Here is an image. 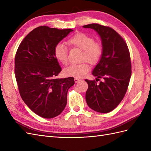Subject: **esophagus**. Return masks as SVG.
Listing matches in <instances>:
<instances>
[{"mask_svg":"<svg viewBox=\"0 0 151 151\" xmlns=\"http://www.w3.org/2000/svg\"><path fill=\"white\" fill-rule=\"evenodd\" d=\"M81 81V79H79V78H76V77H75V79H74V81H75V83H78V82H79V81Z\"/></svg>","mask_w":151,"mask_h":151,"instance_id":"esophagus-1","label":"esophagus"}]
</instances>
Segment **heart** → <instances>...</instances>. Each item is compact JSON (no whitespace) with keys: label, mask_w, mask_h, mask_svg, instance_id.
Returning a JSON list of instances; mask_svg holds the SVG:
<instances>
[{"label":"heart","mask_w":151,"mask_h":151,"mask_svg":"<svg viewBox=\"0 0 151 151\" xmlns=\"http://www.w3.org/2000/svg\"><path fill=\"white\" fill-rule=\"evenodd\" d=\"M67 45L71 47L82 50L81 61L88 62L91 65L99 62L103 53L102 45L95 42L94 39L84 33H77L67 40ZM53 55L56 60L63 65L68 62V49L64 44L57 43L54 47ZM89 70V65L86 62L78 65H71L63 70V74L68 77L81 78Z\"/></svg>","instance_id":"1"}]
</instances>
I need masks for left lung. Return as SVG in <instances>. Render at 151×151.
<instances>
[{
  "label": "left lung",
  "mask_w": 151,
  "mask_h": 151,
  "mask_svg": "<svg viewBox=\"0 0 151 151\" xmlns=\"http://www.w3.org/2000/svg\"><path fill=\"white\" fill-rule=\"evenodd\" d=\"M94 29L102 41L103 53L94 68L93 75L104 81L99 84L86 79L88 89L86 93L87 104L99 113L113 110L124 98L131 77V60L129 48L125 40L110 27L99 24L83 26Z\"/></svg>",
  "instance_id": "8db88e82"
}]
</instances>
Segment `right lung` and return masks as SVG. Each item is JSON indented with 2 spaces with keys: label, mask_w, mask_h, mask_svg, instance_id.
Listing matches in <instances>:
<instances>
[{
  "label": "right lung",
  "mask_w": 151,
  "mask_h": 151,
  "mask_svg": "<svg viewBox=\"0 0 151 151\" xmlns=\"http://www.w3.org/2000/svg\"><path fill=\"white\" fill-rule=\"evenodd\" d=\"M73 30L39 26L22 41L15 56V76L21 97L36 115L54 118L67 104L74 77L57 79L62 70L53 49Z\"/></svg>",
  "instance_id": "1"
}]
</instances>
